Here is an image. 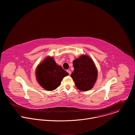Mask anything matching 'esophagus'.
Listing matches in <instances>:
<instances>
[{
    "label": "esophagus",
    "instance_id": "esophagus-1",
    "mask_svg": "<svg viewBox=\"0 0 135 135\" xmlns=\"http://www.w3.org/2000/svg\"><path fill=\"white\" fill-rule=\"evenodd\" d=\"M67 71L68 73V74H69V75H70V74H71V71H70V70H67Z\"/></svg>",
    "mask_w": 135,
    "mask_h": 135
}]
</instances>
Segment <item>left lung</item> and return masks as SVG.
<instances>
[{
	"label": "left lung",
	"instance_id": "obj_1",
	"mask_svg": "<svg viewBox=\"0 0 135 135\" xmlns=\"http://www.w3.org/2000/svg\"><path fill=\"white\" fill-rule=\"evenodd\" d=\"M74 72L71 77L79 90L83 91L90 90L97 80L98 72L90 57L81 55L73 61Z\"/></svg>",
	"mask_w": 135,
	"mask_h": 135
}]
</instances>
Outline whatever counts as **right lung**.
<instances>
[{"label":"right lung","instance_id":"obj_1","mask_svg":"<svg viewBox=\"0 0 135 135\" xmlns=\"http://www.w3.org/2000/svg\"><path fill=\"white\" fill-rule=\"evenodd\" d=\"M68 75L61 66L56 65L53 57H47L36 69L37 80L45 90L52 91L61 84L64 77Z\"/></svg>","mask_w":135,"mask_h":135}]
</instances>
